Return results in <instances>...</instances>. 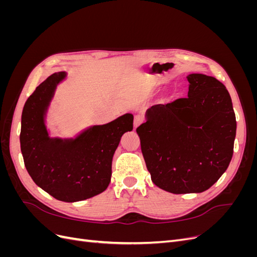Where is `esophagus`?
<instances>
[{
	"mask_svg": "<svg viewBox=\"0 0 257 257\" xmlns=\"http://www.w3.org/2000/svg\"><path fill=\"white\" fill-rule=\"evenodd\" d=\"M144 122V116L142 114H136L134 116V128H137Z\"/></svg>",
	"mask_w": 257,
	"mask_h": 257,
	"instance_id": "1",
	"label": "esophagus"
}]
</instances>
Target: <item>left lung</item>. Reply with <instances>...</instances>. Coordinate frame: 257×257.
<instances>
[{"label": "left lung", "mask_w": 257, "mask_h": 257, "mask_svg": "<svg viewBox=\"0 0 257 257\" xmlns=\"http://www.w3.org/2000/svg\"><path fill=\"white\" fill-rule=\"evenodd\" d=\"M188 97L154 105L136 132L152 182L174 194L201 193L219 180L234 152L236 115L225 85L190 74Z\"/></svg>", "instance_id": "obj_1"}]
</instances>
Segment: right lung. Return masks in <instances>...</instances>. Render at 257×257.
Listing matches in <instances>:
<instances>
[{
  "mask_svg": "<svg viewBox=\"0 0 257 257\" xmlns=\"http://www.w3.org/2000/svg\"><path fill=\"white\" fill-rule=\"evenodd\" d=\"M64 72L42 82L25 104L21 115L20 147L33 181L61 201L74 203L104 192L110 183L112 158L121 137L133 130L134 116L83 130L75 138L50 137L46 114Z\"/></svg>",
  "mask_w": 257,
  "mask_h": 257,
  "instance_id": "add662e5",
  "label": "right lung"
}]
</instances>
